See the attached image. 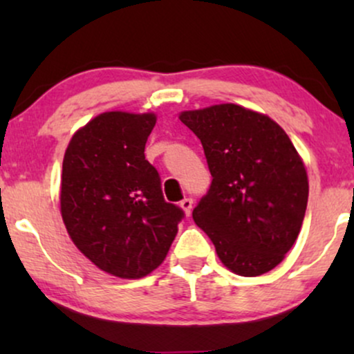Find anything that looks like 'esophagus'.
Here are the masks:
<instances>
[{
    "label": "esophagus",
    "mask_w": 354,
    "mask_h": 354,
    "mask_svg": "<svg viewBox=\"0 0 354 354\" xmlns=\"http://www.w3.org/2000/svg\"><path fill=\"white\" fill-rule=\"evenodd\" d=\"M180 208L185 211L186 216H189L191 209H193V200H191V198H185V200L180 203Z\"/></svg>",
    "instance_id": "obj_1"
}]
</instances>
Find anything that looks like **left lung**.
Listing matches in <instances>:
<instances>
[{"mask_svg":"<svg viewBox=\"0 0 354 354\" xmlns=\"http://www.w3.org/2000/svg\"><path fill=\"white\" fill-rule=\"evenodd\" d=\"M180 120L200 138L213 176L194 223L230 271L268 273L301 230L310 191L303 158L276 121L239 104L181 111Z\"/></svg>","mask_w":354,"mask_h":354,"instance_id":"1","label":"left lung"}]
</instances>
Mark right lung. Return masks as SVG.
I'll use <instances>...</instances> for the list:
<instances>
[{"mask_svg":"<svg viewBox=\"0 0 354 354\" xmlns=\"http://www.w3.org/2000/svg\"><path fill=\"white\" fill-rule=\"evenodd\" d=\"M154 124V113H101L64 151L61 218L81 253L116 278L138 279L156 270L183 218L165 201L160 174L145 158Z\"/></svg>","mask_w":354,"mask_h":354,"instance_id":"1","label":"right lung"}]
</instances>
